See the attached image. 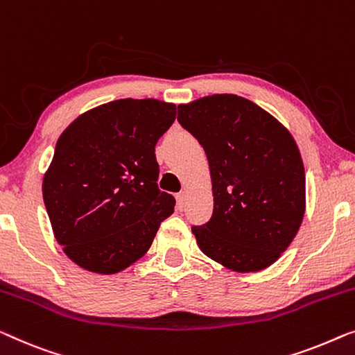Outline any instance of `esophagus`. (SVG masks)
<instances>
[{
	"label": "esophagus",
	"mask_w": 355,
	"mask_h": 355,
	"mask_svg": "<svg viewBox=\"0 0 355 355\" xmlns=\"http://www.w3.org/2000/svg\"><path fill=\"white\" fill-rule=\"evenodd\" d=\"M176 200H178V208L182 209L186 207V200H187V193L186 192H179L176 195Z\"/></svg>",
	"instance_id": "obj_1"
}]
</instances>
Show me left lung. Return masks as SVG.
Here are the masks:
<instances>
[{
  "instance_id": "1",
  "label": "left lung",
  "mask_w": 355,
  "mask_h": 355,
  "mask_svg": "<svg viewBox=\"0 0 355 355\" xmlns=\"http://www.w3.org/2000/svg\"><path fill=\"white\" fill-rule=\"evenodd\" d=\"M211 173L214 208L192 225L200 250L237 272L266 269L288 248L306 208V174L293 136L259 105L214 94L178 107Z\"/></svg>"
}]
</instances>
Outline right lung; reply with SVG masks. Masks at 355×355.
Masks as SVG:
<instances>
[{"label":"right lung","instance_id":"1","mask_svg":"<svg viewBox=\"0 0 355 355\" xmlns=\"http://www.w3.org/2000/svg\"><path fill=\"white\" fill-rule=\"evenodd\" d=\"M176 105L120 99L86 112L60 135L44 174L54 237L75 264L116 274L150 248L176 200L158 189L155 146Z\"/></svg>","mask_w":355,"mask_h":355}]
</instances>
